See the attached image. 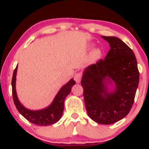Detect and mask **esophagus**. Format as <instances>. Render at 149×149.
I'll list each match as a JSON object with an SVG mask.
<instances>
[{
  "label": "esophagus",
  "mask_w": 149,
  "mask_h": 149,
  "mask_svg": "<svg viewBox=\"0 0 149 149\" xmlns=\"http://www.w3.org/2000/svg\"><path fill=\"white\" fill-rule=\"evenodd\" d=\"M81 74L80 73H77L74 75V80L76 81V83L79 84L81 81Z\"/></svg>",
  "instance_id": "34e87169"
}]
</instances>
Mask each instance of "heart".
<instances>
[{
    "instance_id": "1",
    "label": "heart",
    "mask_w": 149,
    "mask_h": 149,
    "mask_svg": "<svg viewBox=\"0 0 149 149\" xmlns=\"http://www.w3.org/2000/svg\"><path fill=\"white\" fill-rule=\"evenodd\" d=\"M92 47V45H90V48ZM102 56V50L100 48H97L91 52L88 60L91 64H95L97 62Z\"/></svg>"
}]
</instances>
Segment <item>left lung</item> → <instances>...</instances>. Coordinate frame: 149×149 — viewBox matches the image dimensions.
<instances>
[{
    "label": "left lung",
    "instance_id": "obj_1",
    "mask_svg": "<svg viewBox=\"0 0 149 149\" xmlns=\"http://www.w3.org/2000/svg\"><path fill=\"white\" fill-rule=\"evenodd\" d=\"M110 49L104 60L85 69L81 79L85 107L97 123L117 122L130 112L139 81L137 60L133 50L116 37L102 36ZM114 81L112 92L107 85Z\"/></svg>",
    "mask_w": 149,
    "mask_h": 149
}]
</instances>
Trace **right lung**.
Segmentation results:
<instances>
[{"label":"right lung","mask_w":149,"mask_h":149,"mask_svg":"<svg viewBox=\"0 0 149 149\" xmlns=\"http://www.w3.org/2000/svg\"><path fill=\"white\" fill-rule=\"evenodd\" d=\"M17 65L14 70L12 79V97L14 104L17 110L23 116L32 123L38 125H49L54 124L62 117L64 111V100L70 94L73 85L75 81L72 79H70L66 84L62 86L57 93L52 104L49 107L40 110H31L25 108L17 98L16 91V79Z\"/></svg>","instance_id":"right-lung-1"}]
</instances>
